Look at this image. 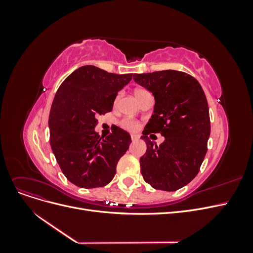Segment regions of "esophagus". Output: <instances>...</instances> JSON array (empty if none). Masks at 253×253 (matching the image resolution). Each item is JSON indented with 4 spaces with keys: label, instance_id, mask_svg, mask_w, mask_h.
<instances>
[{
    "label": "esophagus",
    "instance_id": "1",
    "mask_svg": "<svg viewBox=\"0 0 253 253\" xmlns=\"http://www.w3.org/2000/svg\"><path fill=\"white\" fill-rule=\"evenodd\" d=\"M131 139H132V141H136V140H138V136L135 135V134H132V135H131Z\"/></svg>",
    "mask_w": 253,
    "mask_h": 253
}]
</instances>
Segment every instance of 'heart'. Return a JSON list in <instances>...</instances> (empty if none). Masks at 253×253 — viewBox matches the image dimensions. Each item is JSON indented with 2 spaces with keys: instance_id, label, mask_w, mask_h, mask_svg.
Returning a JSON list of instances; mask_svg holds the SVG:
<instances>
[{
  "instance_id": "obj_1",
  "label": "heart",
  "mask_w": 253,
  "mask_h": 253,
  "mask_svg": "<svg viewBox=\"0 0 253 253\" xmlns=\"http://www.w3.org/2000/svg\"><path fill=\"white\" fill-rule=\"evenodd\" d=\"M134 94H135V97L139 100V99L143 95L148 94V91L145 90V89H143V88H136L135 91H134ZM121 126L124 127V128H126V129H127V131L134 132V131H136L137 128L139 127V122L137 121V120H135V119H132V118H125L124 120L121 121Z\"/></svg>"
}]
</instances>
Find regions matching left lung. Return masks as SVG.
I'll list each match as a JSON object with an SVG mask.
<instances>
[{"label":"left lung","instance_id":"8db88e82","mask_svg":"<svg viewBox=\"0 0 253 253\" xmlns=\"http://www.w3.org/2000/svg\"><path fill=\"white\" fill-rule=\"evenodd\" d=\"M133 79L155 98L154 114L141 138L147 152L140 158L143 179L158 190L176 191L200 172L210 136L209 106L204 90L192 76L167 70L134 74ZM160 132L159 146L147 135Z\"/></svg>","mask_w":253,"mask_h":253}]
</instances>
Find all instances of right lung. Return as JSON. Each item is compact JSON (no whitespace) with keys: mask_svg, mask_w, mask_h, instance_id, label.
I'll use <instances>...</instances> for the list:
<instances>
[{"mask_svg":"<svg viewBox=\"0 0 253 253\" xmlns=\"http://www.w3.org/2000/svg\"><path fill=\"white\" fill-rule=\"evenodd\" d=\"M132 76L85 65L68 76L57 90L48 119L49 141L61 171L79 188L108 185L132 142L129 134L118 126L105 138L94 129L96 117L112 111L118 91Z\"/></svg>","mask_w":253,"mask_h":253,"instance_id":"right-lung-1","label":"right lung"}]
</instances>
